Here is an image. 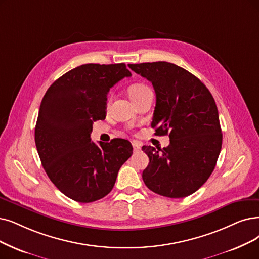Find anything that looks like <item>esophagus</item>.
<instances>
[{"instance_id": "esophagus-1", "label": "esophagus", "mask_w": 259, "mask_h": 259, "mask_svg": "<svg viewBox=\"0 0 259 259\" xmlns=\"http://www.w3.org/2000/svg\"><path fill=\"white\" fill-rule=\"evenodd\" d=\"M132 146H133V150L135 151V152H137V151H139V150L141 149V144L138 143L137 141H134V142L132 143Z\"/></svg>"}]
</instances>
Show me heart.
Wrapping results in <instances>:
<instances>
[{
	"mask_svg": "<svg viewBox=\"0 0 259 259\" xmlns=\"http://www.w3.org/2000/svg\"><path fill=\"white\" fill-rule=\"evenodd\" d=\"M148 90H150V88L147 85L140 84V82H137V84H133V85H131L128 87V95H130L131 99L134 102H136L141 96H143L144 94H146ZM110 102H111V96H109L108 99H107V102H106L107 106H109Z\"/></svg>",
	"mask_w": 259,
	"mask_h": 259,
	"instance_id": "b5f03b06",
	"label": "heart"
}]
</instances>
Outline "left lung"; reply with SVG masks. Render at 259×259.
I'll return each instance as SVG.
<instances>
[{"mask_svg":"<svg viewBox=\"0 0 259 259\" xmlns=\"http://www.w3.org/2000/svg\"><path fill=\"white\" fill-rule=\"evenodd\" d=\"M128 67L152 82L156 94L152 127L169 135L167 148L143 146L150 162L142 179L153 192L172 199L198 190L212 173L222 147L215 102L190 72L167 61Z\"/></svg>","mask_w":259,"mask_h":259,"instance_id":"obj_1","label":"left lung"}]
</instances>
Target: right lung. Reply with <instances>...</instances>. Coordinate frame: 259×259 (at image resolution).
<instances>
[{"instance_id": "right-lung-1", "label": "right lung", "mask_w": 259, "mask_h": 259, "mask_svg": "<svg viewBox=\"0 0 259 259\" xmlns=\"http://www.w3.org/2000/svg\"><path fill=\"white\" fill-rule=\"evenodd\" d=\"M132 73L125 64H86L56 79L41 101L35 142L49 179L68 198L98 201L115 186L133 154L128 140L92 142V124L106 117L109 89Z\"/></svg>"}]
</instances>
